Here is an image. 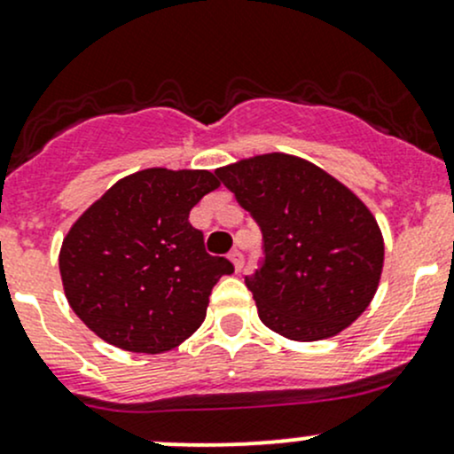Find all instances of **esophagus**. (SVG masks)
<instances>
[{"label": "esophagus", "mask_w": 454, "mask_h": 454, "mask_svg": "<svg viewBox=\"0 0 454 454\" xmlns=\"http://www.w3.org/2000/svg\"><path fill=\"white\" fill-rule=\"evenodd\" d=\"M228 259L232 261V265H235L237 272H241V270H244V254H241L239 250H232V253L228 254Z\"/></svg>", "instance_id": "esophagus-1"}]
</instances>
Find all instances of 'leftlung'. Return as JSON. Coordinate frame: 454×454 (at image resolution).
<instances>
[{"mask_svg": "<svg viewBox=\"0 0 454 454\" xmlns=\"http://www.w3.org/2000/svg\"><path fill=\"white\" fill-rule=\"evenodd\" d=\"M215 176L263 235V268L246 286L265 327L287 340H325L369 308L382 277L384 237L349 186L281 151L237 160Z\"/></svg>", "mask_w": 454, "mask_h": 454, "instance_id": "8db88e82", "label": "left lung"}]
</instances>
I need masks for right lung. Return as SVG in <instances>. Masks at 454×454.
Returning <instances> with one entry per match:
<instances>
[{
	"mask_svg": "<svg viewBox=\"0 0 454 454\" xmlns=\"http://www.w3.org/2000/svg\"><path fill=\"white\" fill-rule=\"evenodd\" d=\"M219 189L206 168H142L72 223L59 253L74 314L109 345L162 354L193 336L213 286L235 268L210 256L189 213Z\"/></svg>",
	"mask_w": 454,
	"mask_h": 454,
	"instance_id": "obj_1",
	"label": "right lung"
}]
</instances>
